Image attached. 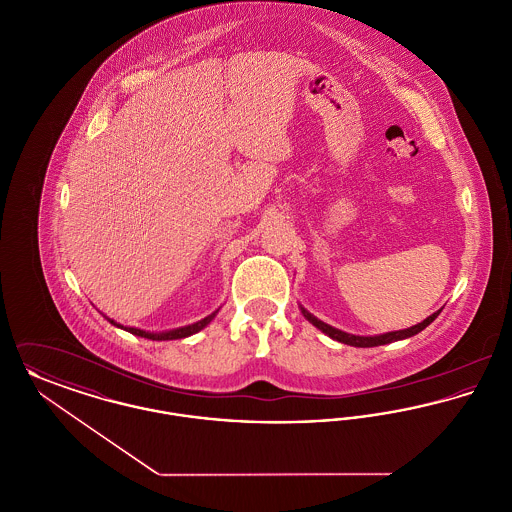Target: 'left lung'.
<instances>
[{
	"label": "left lung",
	"instance_id": "obj_1",
	"mask_svg": "<svg viewBox=\"0 0 512 512\" xmlns=\"http://www.w3.org/2000/svg\"><path fill=\"white\" fill-rule=\"evenodd\" d=\"M301 313H303V317L307 318L313 326H317L318 330H322V332H324L326 336H330L332 340L340 341V343H345V345H353V347H376V345H386V343H391V341L407 340V338H411L414 334L422 332L428 324H432V322L438 318L441 309H439L438 313L424 318L422 322L414 324L411 328L397 330V332H388V334H380V336H353V334L341 332L338 328H334V326H330V324L318 320L317 317H313V315H311L307 309H303V307H301Z\"/></svg>",
	"mask_w": 512,
	"mask_h": 512
}]
</instances>
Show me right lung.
Listing matches in <instances>:
<instances>
[{
  "label": "right lung",
  "mask_w": 512,
  "mask_h": 512,
  "mask_svg": "<svg viewBox=\"0 0 512 512\" xmlns=\"http://www.w3.org/2000/svg\"><path fill=\"white\" fill-rule=\"evenodd\" d=\"M219 311H215L213 315H209V317L201 318V320H197L194 324H188V326H182V328H174V330H169V332H146V330H140V328H126V326H122L119 322H115L113 318H107L111 324H115L117 328H122V330H126V332H130V334H134V336H140V338H147V340L153 341H165V340H182V338H188V336H192V334H197L199 330H203L215 315H217Z\"/></svg>",
  "instance_id": "1"
}]
</instances>
